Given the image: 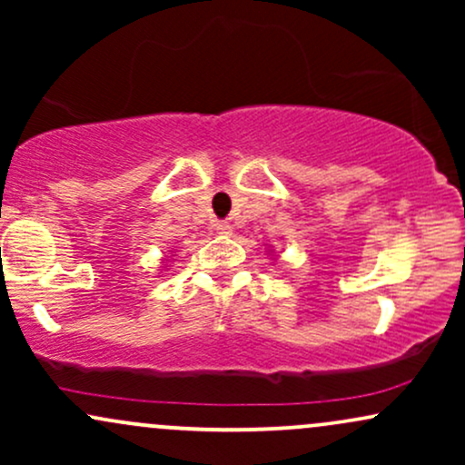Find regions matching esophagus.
I'll use <instances>...</instances> for the list:
<instances>
[{"label": "esophagus", "mask_w": 465, "mask_h": 465, "mask_svg": "<svg viewBox=\"0 0 465 465\" xmlns=\"http://www.w3.org/2000/svg\"><path fill=\"white\" fill-rule=\"evenodd\" d=\"M232 225H229V223H225V221H221V223H216V232L221 233V236H229V233H232Z\"/></svg>", "instance_id": "1"}]
</instances>
